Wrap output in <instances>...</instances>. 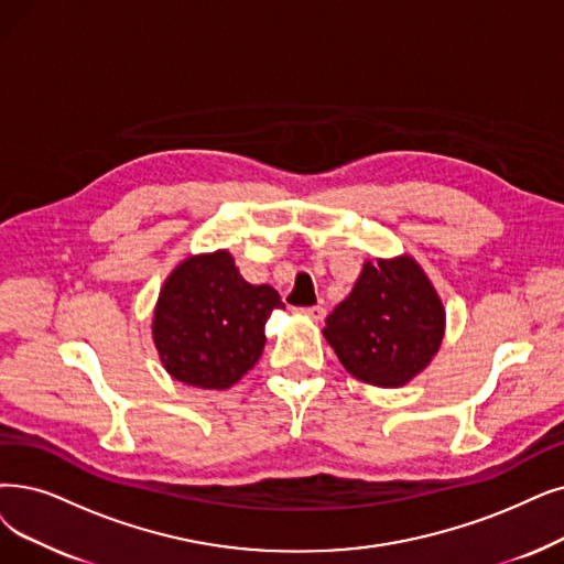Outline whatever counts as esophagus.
Listing matches in <instances>:
<instances>
[{"label":"esophagus","instance_id":"esophagus-1","mask_svg":"<svg viewBox=\"0 0 564 564\" xmlns=\"http://www.w3.org/2000/svg\"><path fill=\"white\" fill-rule=\"evenodd\" d=\"M299 312H301V314H305V317H307V319H312V322H324V317H326V310H324L322 305L301 307Z\"/></svg>","mask_w":564,"mask_h":564}]
</instances>
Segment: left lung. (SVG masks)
<instances>
[{
  "label": "left lung",
  "mask_w": 564,
  "mask_h": 564,
  "mask_svg": "<svg viewBox=\"0 0 564 564\" xmlns=\"http://www.w3.org/2000/svg\"><path fill=\"white\" fill-rule=\"evenodd\" d=\"M446 312L414 257L366 261L351 294L326 319L324 337L364 384L400 389L421 375L444 340Z\"/></svg>",
  "instance_id": "1"
}]
</instances>
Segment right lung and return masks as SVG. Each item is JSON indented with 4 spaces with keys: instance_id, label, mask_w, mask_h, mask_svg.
<instances>
[{
    "instance_id": "obj_1",
    "label": "right lung",
    "mask_w": 564,
    "mask_h": 564,
    "mask_svg": "<svg viewBox=\"0 0 564 564\" xmlns=\"http://www.w3.org/2000/svg\"><path fill=\"white\" fill-rule=\"evenodd\" d=\"M273 310H284L278 291L247 282L227 250L189 254L160 291L152 340L173 379L224 391L254 368Z\"/></svg>"
}]
</instances>
